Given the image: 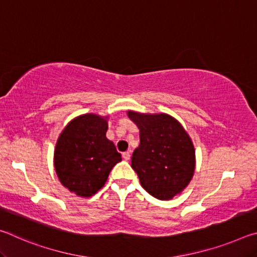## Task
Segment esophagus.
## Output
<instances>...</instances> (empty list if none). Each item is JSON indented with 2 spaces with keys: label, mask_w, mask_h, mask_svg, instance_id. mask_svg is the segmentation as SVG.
I'll list each match as a JSON object with an SVG mask.
<instances>
[{
  "label": "esophagus",
  "mask_w": 257,
  "mask_h": 257,
  "mask_svg": "<svg viewBox=\"0 0 257 257\" xmlns=\"http://www.w3.org/2000/svg\"><path fill=\"white\" fill-rule=\"evenodd\" d=\"M122 158L125 161H129L130 160V152H124V153H122Z\"/></svg>",
  "instance_id": "esophagus-1"
}]
</instances>
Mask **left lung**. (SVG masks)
<instances>
[{
    "instance_id": "8db88e82",
    "label": "left lung",
    "mask_w": 257,
    "mask_h": 257,
    "mask_svg": "<svg viewBox=\"0 0 257 257\" xmlns=\"http://www.w3.org/2000/svg\"><path fill=\"white\" fill-rule=\"evenodd\" d=\"M139 129L141 144L134 151L132 168L152 196L169 201L193 179L196 156L191 138L177 119L167 113L128 111Z\"/></svg>"
}]
</instances>
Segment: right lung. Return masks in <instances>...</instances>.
I'll return each instance as SVG.
<instances>
[{
	"mask_svg": "<svg viewBox=\"0 0 257 257\" xmlns=\"http://www.w3.org/2000/svg\"><path fill=\"white\" fill-rule=\"evenodd\" d=\"M108 116L86 113L69 122L56 141L54 169L66 188L90 197L105 185L112 168L121 160L106 138Z\"/></svg>",
	"mask_w": 257,
	"mask_h": 257,
	"instance_id": "add662e5",
	"label": "right lung"
}]
</instances>
